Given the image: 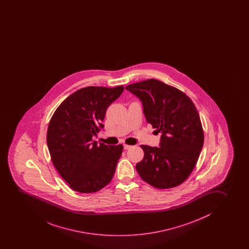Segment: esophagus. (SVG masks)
Returning a JSON list of instances; mask_svg holds the SVG:
<instances>
[{
	"mask_svg": "<svg viewBox=\"0 0 249 249\" xmlns=\"http://www.w3.org/2000/svg\"><path fill=\"white\" fill-rule=\"evenodd\" d=\"M123 147H124V149H125V150H127V149H129V148H131L132 147V145H129V144H124V145H123Z\"/></svg>",
	"mask_w": 249,
	"mask_h": 249,
	"instance_id": "esophagus-1",
	"label": "esophagus"
}]
</instances>
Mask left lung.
<instances>
[{"mask_svg":"<svg viewBox=\"0 0 249 249\" xmlns=\"http://www.w3.org/2000/svg\"><path fill=\"white\" fill-rule=\"evenodd\" d=\"M143 105L146 122L161 133L160 147L141 145L144 159L136 164L140 177L160 189L175 188L188 179L204 144L198 110L183 91L150 79L126 87Z\"/></svg>","mask_w":249,"mask_h":249,"instance_id":"8db88e82","label":"left lung"}]
</instances>
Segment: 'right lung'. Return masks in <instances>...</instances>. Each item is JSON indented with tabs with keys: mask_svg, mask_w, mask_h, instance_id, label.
Wrapping results in <instances>:
<instances>
[{
	"mask_svg": "<svg viewBox=\"0 0 249 249\" xmlns=\"http://www.w3.org/2000/svg\"><path fill=\"white\" fill-rule=\"evenodd\" d=\"M123 90V86L79 89L67 97L51 117L47 131L51 160L74 191H99L114 177L123 144H97L92 137L104 128L107 108Z\"/></svg>",
	"mask_w": 249,
	"mask_h": 249,
	"instance_id": "right-lung-1",
	"label": "right lung"
}]
</instances>
